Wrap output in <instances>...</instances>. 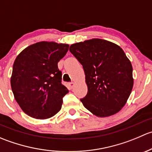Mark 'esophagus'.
Wrapping results in <instances>:
<instances>
[{
	"label": "esophagus",
	"instance_id": "obj_1",
	"mask_svg": "<svg viewBox=\"0 0 152 152\" xmlns=\"http://www.w3.org/2000/svg\"><path fill=\"white\" fill-rule=\"evenodd\" d=\"M69 86H70V88H73V87H74V82H69Z\"/></svg>",
	"mask_w": 152,
	"mask_h": 152
}]
</instances>
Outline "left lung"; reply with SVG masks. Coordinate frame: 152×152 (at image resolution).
<instances>
[{"mask_svg": "<svg viewBox=\"0 0 152 152\" xmlns=\"http://www.w3.org/2000/svg\"><path fill=\"white\" fill-rule=\"evenodd\" d=\"M83 66L87 94L80 101L98 117L120 111L133 87L132 66L120 46L102 39H92L70 46Z\"/></svg>", "mask_w": 152, "mask_h": 152, "instance_id": "1", "label": "left lung"}]
</instances>
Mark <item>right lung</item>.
<instances>
[{"mask_svg": "<svg viewBox=\"0 0 152 152\" xmlns=\"http://www.w3.org/2000/svg\"><path fill=\"white\" fill-rule=\"evenodd\" d=\"M69 45L39 42L24 49L15 59L11 77L14 96L23 111L37 119L53 117L61 110L68 90L62 84L58 62Z\"/></svg>", "mask_w": 152, "mask_h": 152, "instance_id": "1", "label": "right lung"}]
</instances>
